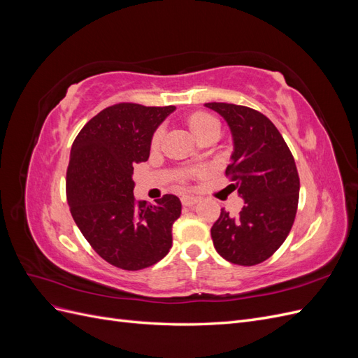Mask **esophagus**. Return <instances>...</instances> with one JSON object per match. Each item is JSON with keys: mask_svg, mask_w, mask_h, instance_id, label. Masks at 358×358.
<instances>
[{"mask_svg": "<svg viewBox=\"0 0 358 358\" xmlns=\"http://www.w3.org/2000/svg\"><path fill=\"white\" fill-rule=\"evenodd\" d=\"M199 201H200V199L194 197V196H183L182 197V204L183 206H194V204H197Z\"/></svg>", "mask_w": 358, "mask_h": 358, "instance_id": "1", "label": "esophagus"}]
</instances>
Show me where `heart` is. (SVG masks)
Returning a JSON list of instances; mask_svg holds the SVG:
<instances>
[{
	"label": "heart",
	"instance_id": "b5f03b06",
	"mask_svg": "<svg viewBox=\"0 0 358 358\" xmlns=\"http://www.w3.org/2000/svg\"><path fill=\"white\" fill-rule=\"evenodd\" d=\"M188 125L191 128V131L199 138H201L203 136L209 134L212 131H220V125H218V122H216V119L208 113H203V112L192 113L188 117ZM161 137H162V129H158L152 138L154 146H157L161 142Z\"/></svg>",
	"mask_w": 358,
	"mask_h": 358
}]
</instances>
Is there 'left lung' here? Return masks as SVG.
<instances>
[{
    "label": "left lung",
    "instance_id": "obj_1",
    "mask_svg": "<svg viewBox=\"0 0 358 358\" xmlns=\"http://www.w3.org/2000/svg\"><path fill=\"white\" fill-rule=\"evenodd\" d=\"M204 106L230 128L233 152L225 173L245 201L237 216L221 209L210 229L213 246L233 264L263 263L284 243L296 218L300 180L294 158L263 113L229 103Z\"/></svg>",
    "mask_w": 358,
    "mask_h": 358
}]
</instances>
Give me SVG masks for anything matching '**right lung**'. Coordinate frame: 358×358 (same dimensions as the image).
Here are the masks:
<instances>
[{"mask_svg":"<svg viewBox=\"0 0 358 358\" xmlns=\"http://www.w3.org/2000/svg\"><path fill=\"white\" fill-rule=\"evenodd\" d=\"M175 106L119 103L107 107L74 138L67 169V201L76 225L94 251L124 270L164 258L180 200L166 194L150 204L136 201L134 164L148 161L154 133Z\"/></svg>","mask_w":358,"mask_h":358,"instance_id":"1","label":"right lung"}]
</instances>
